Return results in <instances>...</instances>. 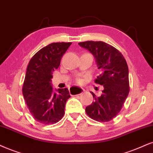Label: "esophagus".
I'll return each mask as SVG.
<instances>
[{
  "mask_svg": "<svg viewBox=\"0 0 153 153\" xmlns=\"http://www.w3.org/2000/svg\"><path fill=\"white\" fill-rule=\"evenodd\" d=\"M85 92V90L82 88H78V87H73L70 90V92L75 94H80Z\"/></svg>",
  "mask_w": 153,
  "mask_h": 153,
  "instance_id": "esophagus-1",
  "label": "esophagus"
}]
</instances>
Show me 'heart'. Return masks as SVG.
I'll return each mask as SVG.
<instances>
[{
	"mask_svg": "<svg viewBox=\"0 0 153 153\" xmlns=\"http://www.w3.org/2000/svg\"><path fill=\"white\" fill-rule=\"evenodd\" d=\"M75 82L77 83H78V84H80V83H82L84 82V79L82 78H80V77H76L75 79Z\"/></svg>",
	"mask_w": 153,
	"mask_h": 153,
	"instance_id": "1",
	"label": "heart"
}]
</instances>
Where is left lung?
I'll return each instance as SVG.
<instances>
[{
    "mask_svg": "<svg viewBox=\"0 0 153 153\" xmlns=\"http://www.w3.org/2000/svg\"><path fill=\"white\" fill-rule=\"evenodd\" d=\"M79 45L88 49L95 57L101 71L94 82L104 87L101 96L85 108L86 114L94 121L108 122L121 110L128 95V68L122 53L116 48L103 42L87 41Z\"/></svg>",
    "mask_w": 153,
    "mask_h": 153,
    "instance_id": "left-lung-1",
    "label": "left lung"
}]
</instances>
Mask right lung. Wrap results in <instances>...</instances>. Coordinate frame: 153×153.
I'll list each match as a JSON object with an SVG mask.
<instances>
[{
	"mask_svg": "<svg viewBox=\"0 0 153 153\" xmlns=\"http://www.w3.org/2000/svg\"><path fill=\"white\" fill-rule=\"evenodd\" d=\"M71 42L51 43L36 52L30 59L22 86L27 107L38 122L49 125L57 123L65 114V105L70 98L67 88L53 92L51 84L53 72Z\"/></svg>",
	"mask_w": 153,
	"mask_h": 153,
	"instance_id": "right-lung-1",
	"label": "right lung"
}]
</instances>
